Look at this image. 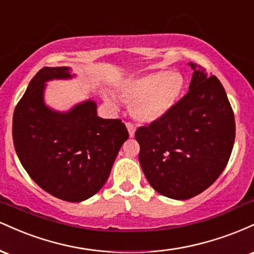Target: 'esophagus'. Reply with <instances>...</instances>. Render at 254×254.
<instances>
[{
    "instance_id": "1",
    "label": "esophagus",
    "mask_w": 254,
    "mask_h": 254,
    "mask_svg": "<svg viewBox=\"0 0 254 254\" xmlns=\"http://www.w3.org/2000/svg\"><path fill=\"white\" fill-rule=\"evenodd\" d=\"M127 130H129L130 137L135 136V125H133L132 123H127Z\"/></svg>"
}]
</instances>
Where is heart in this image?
I'll return each instance as SVG.
<instances>
[{
  "instance_id": "obj_1",
  "label": "heart",
  "mask_w": 254,
  "mask_h": 254,
  "mask_svg": "<svg viewBox=\"0 0 254 254\" xmlns=\"http://www.w3.org/2000/svg\"><path fill=\"white\" fill-rule=\"evenodd\" d=\"M183 89L182 74L159 70L127 81L122 86L121 93L125 101L132 103L133 118L149 123L162 118L176 106Z\"/></svg>"
}]
</instances>
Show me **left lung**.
Here are the masks:
<instances>
[{"instance_id":"obj_1","label":"left lung","mask_w":254,"mask_h":254,"mask_svg":"<svg viewBox=\"0 0 254 254\" xmlns=\"http://www.w3.org/2000/svg\"><path fill=\"white\" fill-rule=\"evenodd\" d=\"M189 92L167 115L139 127V164L155 191L189 199L212 185L232 154L234 112L222 83L205 68L190 63Z\"/></svg>"}]
</instances>
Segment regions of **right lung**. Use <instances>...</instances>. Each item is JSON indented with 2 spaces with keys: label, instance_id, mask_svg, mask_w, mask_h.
Masks as SVG:
<instances>
[{
  "label": "right lung",
  "instance_id": "obj_1",
  "mask_svg": "<svg viewBox=\"0 0 254 254\" xmlns=\"http://www.w3.org/2000/svg\"><path fill=\"white\" fill-rule=\"evenodd\" d=\"M70 77L66 66L42 68L13 115V142L20 162L44 191L81 202L103 188L129 137L121 119L98 117L94 101L58 113L43 101L45 81Z\"/></svg>",
  "mask_w": 254,
  "mask_h": 254
}]
</instances>
